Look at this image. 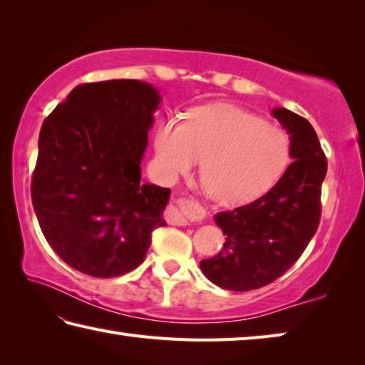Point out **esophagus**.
I'll use <instances>...</instances> for the list:
<instances>
[{
  "instance_id": "34e87169",
  "label": "esophagus",
  "mask_w": 365,
  "mask_h": 365,
  "mask_svg": "<svg viewBox=\"0 0 365 365\" xmlns=\"http://www.w3.org/2000/svg\"><path fill=\"white\" fill-rule=\"evenodd\" d=\"M203 210L194 200H181L179 207L171 205L166 220L173 226H187L192 220H202Z\"/></svg>"
}]
</instances>
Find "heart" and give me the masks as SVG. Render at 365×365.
<instances>
[{"instance_id":"b5f03b06","label":"heart","mask_w":365,"mask_h":365,"mask_svg":"<svg viewBox=\"0 0 365 365\" xmlns=\"http://www.w3.org/2000/svg\"><path fill=\"white\" fill-rule=\"evenodd\" d=\"M153 145L168 181L186 176L200 162V181L213 200L239 205L274 186L290 157L285 131L232 106L199 107L186 121L158 125Z\"/></svg>"}]
</instances>
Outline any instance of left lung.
I'll list each match as a JSON object with an SVG mask.
<instances>
[{"label": "left lung", "instance_id": "obj_1", "mask_svg": "<svg viewBox=\"0 0 365 365\" xmlns=\"http://www.w3.org/2000/svg\"><path fill=\"white\" fill-rule=\"evenodd\" d=\"M271 113L289 134L293 162L269 192L215 215L226 242L216 257L200 261V269L225 290L248 292L279 279L302 257L321 220L327 158L314 128L284 107Z\"/></svg>", "mask_w": 365, "mask_h": 365}]
</instances>
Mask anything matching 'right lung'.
<instances>
[{
  "label": "right lung",
  "mask_w": 365,
  "mask_h": 365,
  "mask_svg": "<svg viewBox=\"0 0 365 365\" xmlns=\"http://www.w3.org/2000/svg\"><path fill=\"white\" fill-rule=\"evenodd\" d=\"M160 101L145 81L85 83L43 121L31 202L48 244L73 269L123 276L166 225L171 190L140 181Z\"/></svg>",
  "instance_id": "obj_1"
}]
</instances>
